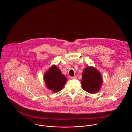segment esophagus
Returning a JSON list of instances; mask_svg holds the SVG:
<instances>
[{"label":"esophagus","mask_w":132,"mask_h":132,"mask_svg":"<svg viewBox=\"0 0 132 132\" xmlns=\"http://www.w3.org/2000/svg\"><path fill=\"white\" fill-rule=\"evenodd\" d=\"M77 78V77L76 76H73V77H72V76H70V78L71 79H76Z\"/></svg>","instance_id":"34e87169"}]
</instances>
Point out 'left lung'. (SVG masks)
I'll list each match as a JSON object with an SVG mask.
<instances>
[{"mask_svg": "<svg viewBox=\"0 0 132 132\" xmlns=\"http://www.w3.org/2000/svg\"><path fill=\"white\" fill-rule=\"evenodd\" d=\"M102 82L101 75L95 68L89 66L84 70L81 79L83 90L90 93H96L100 90Z\"/></svg>", "mask_w": 132, "mask_h": 132, "instance_id": "1", "label": "left lung"}]
</instances>
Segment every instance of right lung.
<instances>
[{
    "instance_id": "obj_1",
    "label": "right lung",
    "mask_w": 132,
    "mask_h": 132,
    "mask_svg": "<svg viewBox=\"0 0 132 132\" xmlns=\"http://www.w3.org/2000/svg\"><path fill=\"white\" fill-rule=\"evenodd\" d=\"M44 77L47 88L54 92H57L62 90L67 80L60 69L54 65L45 73Z\"/></svg>"
}]
</instances>
